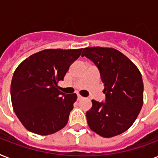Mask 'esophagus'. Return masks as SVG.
Instances as JSON below:
<instances>
[{"label": "esophagus", "mask_w": 158, "mask_h": 158, "mask_svg": "<svg viewBox=\"0 0 158 158\" xmlns=\"http://www.w3.org/2000/svg\"><path fill=\"white\" fill-rule=\"evenodd\" d=\"M83 98H84L83 97L80 96V95H78V101H79V100H82Z\"/></svg>", "instance_id": "34e87169"}]
</instances>
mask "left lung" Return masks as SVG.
Instances as JSON below:
<instances>
[{
  "label": "left lung",
  "mask_w": 158,
  "mask_h": 158,
  "mask_svg": "<svg viewBox=\"0 0 158 158\" xmlns=\"http://www.w3.org/2000/svg\"><path fill=\"white\" fill-rule=\"evenodd\" d=\"M82 56L98 68L106 94V102L92 100L93 106L86 113L89 128L104 138L122 134L134 124L142 109L141 73L127 56L114 48H86Z\"/></svg>",
  "instance_id": "left-lung-1"
}]
</instances>
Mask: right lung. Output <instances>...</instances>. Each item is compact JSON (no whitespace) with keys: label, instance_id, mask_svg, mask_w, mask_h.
Wrapping results in <instances>:
<instances>
[{"label":"right lung","instance_id":"1","mask_svg":"<svg viewBox=\"0 0 158 158\" xmlns=\"http://www.w3.org/2000/svg\"><path fill=\"white\" fill-rule=\"evenodd\" d=\"M82 50L46 49L28 57L16 68L10 85L11 102L28 131L49 135L66 125L77 95H65L57 84L64 79Z\"/></svg>","mask_w":158,"mask_h":158}]
</instances>
